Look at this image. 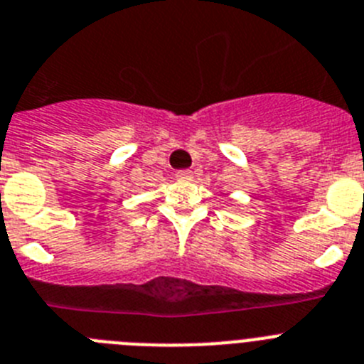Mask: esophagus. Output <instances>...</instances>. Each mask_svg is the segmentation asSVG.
Instances as JSON below:
<instances>
[{
  "instance_id": "1",
  "label": "esophagus",
  "mask_w": 364,
  "mask_h": 364,
  "mask_svg": "<svg viewBox=\"0 0 364 364\" xmlns=\"http://www.w3.org/2000/svg\"><path fill=\"white\" fill-rule=\"evenodd\" d=\"M176 178L183 179V181H188V179H192V170H178Z\"/></svg>"
}]
</instances>
